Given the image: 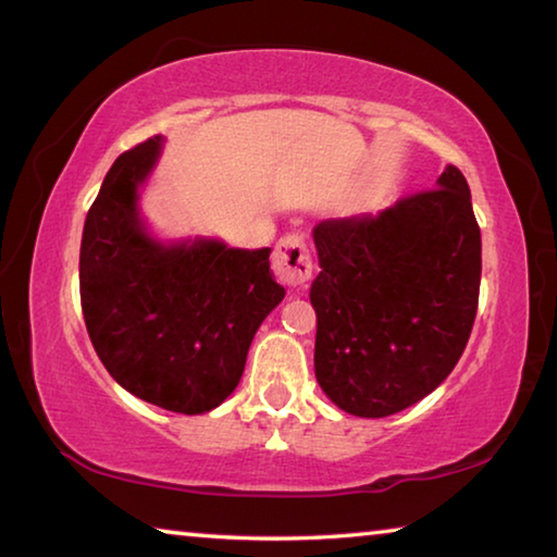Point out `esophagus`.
<instances>
[{"label": "esophagus", "mask_w": 557, "mask_h": 557, "mask_svg": "<svg viewBox=\"0 0 557 557\" xmlns=\"http://www.w3.org/2000/svg\"><path fill=\"white\" fill-rule=\"evenodd\" d=\"M272 270H275L277 280L289 287L305 285L312 277V256H309L305 238H299V235L280 238L275 250H272Z\"/></svg>", "instance_id": "obj_1"}]
</instances>
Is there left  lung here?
Masks as SVG:
<instances>
[{"label": "left lung", "mask_w": 557, "mask_h": 557, "mask_svg": "<svg viewBox=\"0 0 557 557\" xmlns=\"http://www.w3.org/2000/svg\"><path fill=\"white\" fill-rule=\"evenodd\" d=\"M319 256L317 383L358 418H388L425 398L469 342L482 282V233L465 174L381 213L314 225Z\"/></svg>", "instance_id": "1"}]
</instances>
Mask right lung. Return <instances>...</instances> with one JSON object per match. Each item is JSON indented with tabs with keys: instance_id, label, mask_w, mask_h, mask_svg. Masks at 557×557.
<instances>
[{
	"instance_id": "right-lung-1",
	"label": "right lung",
	"mask_w": 557,
	"mask_h": 557,
	"mask_svg": "<svg viewBox=\"0 0 557 557\" xmlns=\"http://www.w3.org/2000/svg\"><path fill=\"white\" fill-rule=\"evenodd\" d=\"M162 137L115 159L81 240V307L102 366L122 388L159 408L199 414L238 385L252 336L285 287L270 248L221 240L159 243L139 219Z\"/></svg>"
}]
</instances>
